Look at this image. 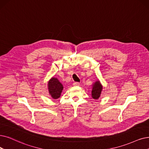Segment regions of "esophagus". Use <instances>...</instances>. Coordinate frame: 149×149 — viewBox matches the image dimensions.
Listing matches in <instances>:
<instances>
[{
  "label": "esophagus",
  "instance_id": "1",
  "mask_svg": "<svg viewBox=\"0 0 149 149\" xmlns=\"http://www.w3.org/2000/svg\"><path fill=\"white\" fill-rule=\"evenodd\" d=\"M79 85V83L78 82H73V86H78Z\"/></svg>",
  "mask_w": 149,
  "mask_h": 149
}]
</instances>
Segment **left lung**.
<instances>
[{"mask_svg": "<svg viewBox=\"0 0 149 149\" xmlns=\"http://www.w3.org/2000/svg\"><path fill=\"white\" fill-rule=\"evenodd\" d=\"M103 89V86L99 81H97L92 85V97L97 100L100 97L101 93H102Z\"/></svg>", "mask_w": 149, "mask_h": 149, "instance_id": "left-lung-1", "label": "left lung"}]
</instances>
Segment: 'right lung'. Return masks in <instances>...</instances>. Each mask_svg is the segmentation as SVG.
<instances>
[{
    "mask_svg": "<svg viewBox=\"0 0 149 149\" xmlns=\"http://www.w3.org/2000/svg\"><path fill=\"white\" fill-rule=\"evenodd\" d=\"M47 87L49 95L52 98L57 99L61 97L63 87L57 78L54 77L52 78L48 82Z\"/></svg>",
    "mask_w": 149,
    "mask_h": 149,
    "instance_id": "1",
    "label": "right lung"
}]
</instances>
